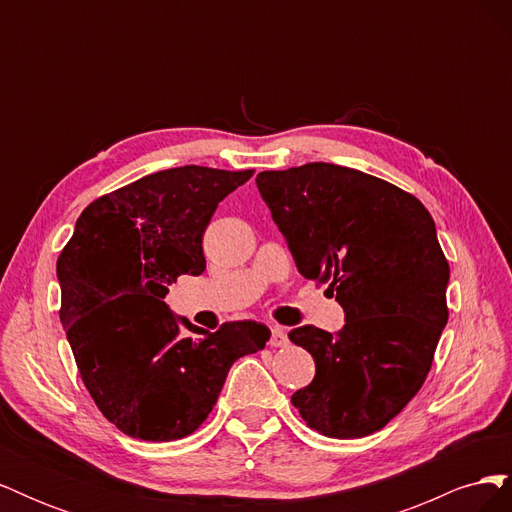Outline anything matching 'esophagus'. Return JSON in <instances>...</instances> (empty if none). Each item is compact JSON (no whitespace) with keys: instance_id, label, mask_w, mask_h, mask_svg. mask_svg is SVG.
Listing matches in <instances>:
<instances>
[{"instance_id":"34e87169","label":"esophagus","mask_w":512,"mask_h":512,"mask_svg":"<svg viewBox=\"0 0 512 512\" xmlns=\"http://www.w3.org/2000/svg\"><path fill=\"white\" fill-rule=\"evenodd\" d=\"M271 348H286L288 346V335L282 327H273L271 329V339H269Z\"/></svg>"}]
</instances>
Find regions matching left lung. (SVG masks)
Returning <instances> with one entry per match:
<instances>
[{
  "instance_id": "8db88e82",
  "label": "left lung",
  "mask_w": 512,
  "mask_h": 512,
  "mask_svg": "<svg viewBox=\"0 0 512 512\" xmlns=\"http://www.w3.org/2000/svg\"><path fill=\"white\" fill-rule=\"evenodd\" d=\"M258 190L303 277L329 284L346 324L290 342L316 361L292 406L327 438H365L421 391L448 320V260L416 196L361 170L312 162L265 170Z\"/></svg>"
}]
</instances>
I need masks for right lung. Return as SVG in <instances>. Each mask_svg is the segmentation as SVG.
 Segmentation results:
<instances>
[{
    "label": "right lung",
    "mask_w": 512,
    "mask_h": 512,
    "mask_svg": "<svg viewBox=\"0 0 512 512\" xmlns=\"http://www.w3.org/2000/svg\"><path fill=\"white\" fill-rule=\"evenodd\" d=\"M252 175L192 164L123 185L83 209L57 258L59 320L76 367L100 412L130 438L190 436L232 363L269 342L262 322H224L209 333L164 303L179 275L205 271L211 215ZM181 323L199 337L183 336Z\"/></svg>",
    "instance_id": "add662e5"
}]
</instances>
